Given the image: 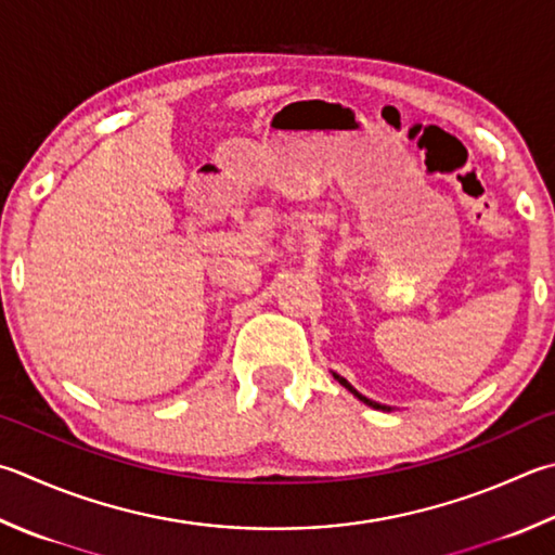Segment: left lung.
Returning <instances> with one entry per match:
<instances>
[{
    "label": "left lung",
    "instance_id": "8db88e82",
    "mask_svg": "<svg viewBox=\"0 0 555 555\" xmlns=\"http://www.w3.org/2000/svg\"><path fill=\"white\" fill-rule=\"evenodd\" d=\"M333 376H336V379H338V382H340V384L345 386V389H348L350 393H354V396H358V399H360V401H364V403H367V405H372V408H382V411H386V405H382V403H374L372 399H367V396H362V393H358V391H354V389H352V386L348 384V379H343V376H340V374H336V372H333Z\"/></svg>",
    "mask_w": 555,
    "mask_h": 555
}]
</instances>
